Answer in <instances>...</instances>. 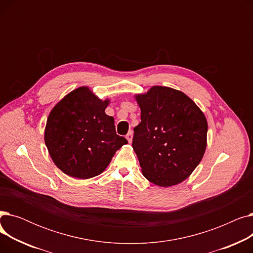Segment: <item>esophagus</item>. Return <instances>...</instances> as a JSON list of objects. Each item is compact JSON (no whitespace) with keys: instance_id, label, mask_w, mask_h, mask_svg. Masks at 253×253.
<instances>
[{"instance_id":"esophagus-1","label":"esophagus","mask_w":253,"mask_h":253,"mask_svg":"<svg viewBox=\"0 0 253 253\" xmlns=\"http://www.w3.org/2000/svg\"><path fill=\"white\" fill-rule=\"evenodd\" d=\"M126 138H127V140L131 143L132 138H133V133H132V131H129V132H128L127 135H126Z\"/></svg>"}]
</instances>
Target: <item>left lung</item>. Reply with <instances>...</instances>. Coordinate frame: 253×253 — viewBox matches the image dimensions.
<instances>
[{
	"instance_id": "8db88e82",
	"label": "left lung",
	"mask_w": 253,
	"mask_h": 253,
	"mask_svg": "<svg viewBox=\"0 0 253 253\" xmlns=\"http://www.w3.org/2000/svg\"><path fill=\"white\" fill-rule=\"evenodd\" d=\"M141 122L134 128L133 148L143 176L160 187L187 179L201 162L207 143V121L183 92L154 86L135 96Z\"/></svg>"
}]
</instances>
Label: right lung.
<instances>
[{"instance_id": "1", "label": "right lung", "mask_w": 253, "mask_h": 253, "mask_svg": "<svg viewBox=\"0 0 253 253\" xmlns=\"http://www.w3.org/2000/svg\"><path fill=\"white\" fill-rule=\"evenodd\" d=\"M88 87L65 95L52 109L45 128V143L54 164L71 177H94L109 166L115 153L128 143L116 133L114 118Z\"/></svg>"}]
</instances>
